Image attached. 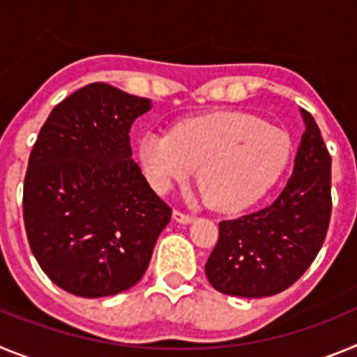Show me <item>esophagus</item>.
I'll list each match as a JSON object with an SVG mask.
<instances>
[{"label":"esophagus","instance_id":"34e87169","mask_svg":"<svg viewBox=\"0 0 357 357\" xmlns=\"http://www.w3.org/2000/svg\"><path fill=\"white\" fill-rule=\"evenodd\" d=\"M173 220H175V222H178V223H191V222H193V216H191V214H188V213H182V211L175 209V211H173Z\"/></svg>","mask_w":357,"mask_h":357}]
</instances>
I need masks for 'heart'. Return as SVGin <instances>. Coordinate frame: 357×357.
Instances as JSON below:
<instances>
[{"mask_svg":"<svg viewBox=\"0 0 357 357\" xmlns=\"http://www.w3.org/2000/svg\"><path fill=\"white\" fill-rule=\"evenodd\" d=\"M284 130L236 110L189 118L168 134L146 132L137 153L148 182L166 193L175 182L197 178L213 209L239 211L272 188L291 157Z\"/></svg>","mask_w":357,"mask_h":357,"instance_id":"heart-1","label":"heart"}]
</instances>
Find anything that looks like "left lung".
Listing matches in <instances>:
<instances>
[{
	"label": "left lung",
	"mask_w": 357,
	"mask_h": 357,
	"mask_svg": "<svg viewBox=\"0 0 357 357\" xmlns=\"http://www.w3.org/2000/svg\"><path fill=\"white\" fill-rule=\"evenodd\" d=\"M305 132L295 168L272 206L220 222V238L206 264L214 289L259 298L284 291L304 275L326 241L333 211L331 155L320 128L302 110Z\"/></svg>",
	"instance_id": "1"
}]
</instances>
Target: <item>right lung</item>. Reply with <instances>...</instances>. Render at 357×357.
<instances>
[{
  "label": "right lung",
  "mask_w": 357,
  "mask_h": 357,
  "mask_svg": "<svg viewBox=\"0 0 357 357\" xmlns=\"http://www.w3.org/2000/svg\"><path fill=\"white\" fill-rule=\"evenodd\" d=\"M148 98L94 82L62 100L31 148L23 188L28 243L59 288L100 298L141 280L172 207L132 159Z\"/></svg>",
  "instance_id": "1"
}]
</instances>
